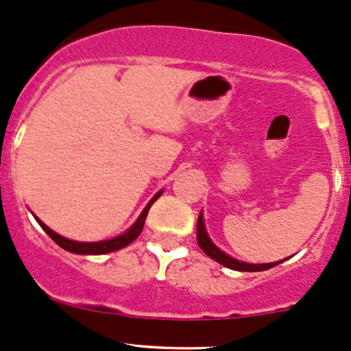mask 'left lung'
<instances>
[{"label": "left lung", "instance_id": "8db88e82", "mask_svg": "<svg viewBox=\"0 0 351 351\" xmlns=\"http://www.w3.org/2000/svg\"><path fill=\"white\" fill-rule=\"evenodd\" d=\"M196 241H198L199 248H202L208 256L213 258L215 261H218V263L223 265V267L230 269H237V271H265V269L276 267V265L283 261L280 260V261H273V263H245V261H240L237 260V258L226 255V253L221 252V250L211 241V238L208 237L206 228H205V219H203L202 213H199L198 226H196Z\"/></svg>", "mask_w": 351, "mask_h": 351}]
</instances>
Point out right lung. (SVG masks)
Returning a JSON list of instances; mask_svg holds the SVG:
<instances>
[{"label":"right lung","mask_w":351,"mask_h":351,"mask_svg":"<svg viewBox=\"0 0 351 351\" xmlns=\"http://www.w3.org/2000/svg\"><path fill=\"white\" fill-rule=\"evenodd\" d=\"M161 193H163V190L158 191V193L153 196L152 199H149L148 205L145 206V210L141 211L140 217L136 218V221H134L133 225L130 226V228L126 230L125 233L118 234V237H114V238H110V240H103V241H75V240H68V238L61 237V234H58L56 232H53L51 228H48V226H46L40 218L34 217V215H33V217L36 218L38 223H40L41 228H43L45 232L48 233V237L51 238V240L55 241L56 245H60L61 248L66 250V252L76 253V255H105V253H111V252H117V250L125 248V246H128L130 243H132V241H134L138 237H140V233L143 232V225H145L146 215H148L149 208H152L153 203H155L156 199L160 198Z\"/></svg>","instance_id":"1"}]
</instances>
